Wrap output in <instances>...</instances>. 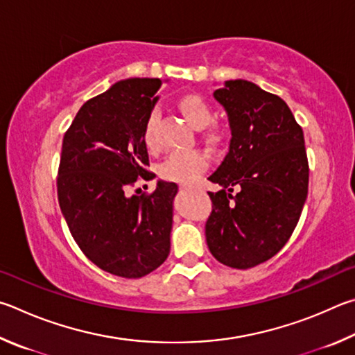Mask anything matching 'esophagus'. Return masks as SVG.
<instances>
[{"instance_id":"esophagus-1","label":"esophagus","mask_w":355,"mask_h":355,"mask_svg":"<svg viewBox=\"0 0 355 355\" xmlns=\"http://www.w3.org/2000/svg\"><path fill=\"white\" fill-rule=\"evenodd\" d=\"M182 190H190L191 187H190V185H182V187H181Z\"/></svg>"}]
</instances>
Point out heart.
Wrapping results in <instances>:
<instances>
[{"label":"heart","instance_id":"obj_1","mask_svg":"<svg viewBox=\"0 0 355 355\" xmlns=\"http://www.w3.org/2000/svg\"><path fill=\"white\" fill-rule=\"evenodd\" d=\"M176 107L191 128L202 130L214 123V110L210 104L198 93H189L176 101ZM155 115H149L143 126V143L148 149L155 148ZM215 140V137H210ZM207 168V157L201 151H176L168 155L160 165L159 173L164 179L181 184H190Z\"/></svg>","mask_w":355,"mask_h":355}]
</instances>
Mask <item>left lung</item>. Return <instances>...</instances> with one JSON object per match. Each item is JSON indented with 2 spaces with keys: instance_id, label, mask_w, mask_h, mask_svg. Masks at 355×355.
Returning <instances> with one entry per match:
<instances>
[{
  "instance_id": "1",
  "label": "left lung",
  "mask_w": 355,
  "mask_h": 355,
  "mask_svg": "<svg viewBox=\"0 0 355 355\" xmlns=\"http://www.w3.org/2000/svg\"><path fill=\"white\" fill-rule=\"evenodd\" d=\"M214 98L232 137L209 176L220 190L209 191L206 240L218 262L248 270L281 251L300 221L309 190L304 134L282 98L250 80H226Z\"/></svg>"
}]
</instances>
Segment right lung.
Returning <instances> with one entry per match:
<instances>
[{
  "label": "right lung",
  "instance_id": "obj_1",
  "mask_svg": "<svg viewBox=\"0 0 355 355\" xmlns=\"http://www.w3.org/2000/svg\"><path fill=\"white\" fill-rule=\"evenodd\" d=\"M162 80H118L87 101L64 135L58 176L62 215L74 241L99 268L139 279L170 254L174 182L157 181L151 195H130L146 170L143 126ZM140 191V189L137 190Z\"/></svg>",
  "mask_w": 355,
  "mask_h": 355
}]
</instances>
